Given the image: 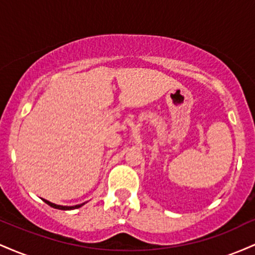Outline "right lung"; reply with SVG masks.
<instances>
[{
	"label": "right lung",
	"mask_w": 255,
	"mask_h": 255,
	"mask_svg": "<svg viewBox=\"0 0 255 255\" xmlns=\"http://www.w3.org/2000/svg\"><path fill=\"white\" fill-rule=\"evenodd\" d=\"M43 201H44V203H46V204H48L49 206L54 207V209H57V210H63V211H67V210H74V209H79V207H81V206H83V205H85V203H84V204H79V205H75V206H62V205H56V204H54V203H50V201L45 200V199H43Z\"/></svg>",
	"instance_id": "add662e5"
}]
</instances>
